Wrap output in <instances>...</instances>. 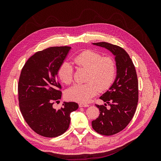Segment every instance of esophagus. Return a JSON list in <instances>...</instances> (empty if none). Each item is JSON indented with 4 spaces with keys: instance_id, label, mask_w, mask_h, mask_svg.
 I'll return each mask as SVG.
<instances>
[{
    "instance_id": "34e87169",
    "label": "esophagus",
    "mask_w": 161,
    "mask_h": 161,
    "mask_svg": "<svg viewBox=\"0 0 161 161\" xmlns=\"http://www.w3.org/2000/svg\"><path fill=\"white\" fill-rule=\"evenodd\" d=\"M88 107H89V105L87 104H83V103L79 104V108H88Z\"/></svg>"
}]
</instances>
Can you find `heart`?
Wrapping results in <instances>:
<instances>
[{
  "mask_svg": "<svg viewBox=\"0 0 161 161\" xmlns=\"http://www.w3.org/2000/svg\"><path fill=\"white\" fill-rule=\"evenodd\" d=\"M76 64L86 70L85 84H76L67 90L68 99L86 103L99 91L108 89L114 83L117 66L115 60L110 56L103 57L101 53L92 50H85L74 59ZM74 69L68 61L63 62L59 67L58 75L60 80L69 85L73 80Z\"/></svg>",
  "mask_w": 161,
  "mask_h": 161,
  "instance_id": "1",
  "label": "heart"
}]
</instances>
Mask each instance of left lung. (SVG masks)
Instances as JSON below:
<instances>
[{"label":"left lung","mask_w":161,"mask_h":161,"mask_svg":"<svg viewBox=\"0 0 161 161\" xmlns=\"http://www.w3.org/2000/svg\"><path fill=\"white\" fill-rule=\"evenodd\" d=\"M92 44L105 48L115 56V79L109 90L100 97L106 103L96 105L100 114L92 121V127L97 133L111 136L123 130L135 114L138 101L137 75L130 56L122 47L107 42ZM107 104L110 106V109H106Z\"/></svg>","instance_id":"left-lung-1"}]
</instances>
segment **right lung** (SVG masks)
<instances>
[{"label": "right lung", "instance_id": "obj_1", "mask_svg": "<svg viewBox=\"0 0 161 161\" xmlns=\"http://www.w3.org/2000/svg\"><path fill=\"white\" fill-rule=\"evenodd\" d=\"M70 49L69 46L51 47L37 52L29 58L21 72L19 108L29 126L44 137L64 134L69 128L70 114L79 108L75 102H64L58 110L52 106L61 99L58 72Z\"/></svg>", "mask_w": 161, "mask_h": 161}]
</instances>
